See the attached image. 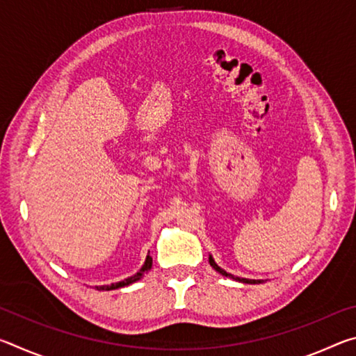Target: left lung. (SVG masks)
<instances>
[{
	"label": "left lung",
	"mask_w": 356,
	"mask_h": 356,
	"mask_svg": "<svg viewBox=\"0 0 356 356\" xmlns=\"http://www.w3.org/2000/svg\"><path fill=\"white\" fill-rule=\"evenodd\" d=\"M209 262H210V265H212V267L216 270V272H220L222 276H229V278H234V276H232L231 273H226L225 270L220 268L218 265L215 264V261L212 259V256L209 257ZM236 280H237V281H242V282H246V284H256V282H261V281H256V280H246V278H236Z\"/></svg>",
	"instance_id": "1"
}]
</instances>
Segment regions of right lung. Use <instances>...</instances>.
<instances>
[{
  "label": "right lung",
  "mask_w": 356,
  "mask_h": 356,
  "mask_svg": "<svg viewBox=\"0 0 356 356\" xmlns=\"http://www.w3.org/2000/svg\"><path fill=\"white\" fill-rule=\"evenodd\" d=\"M150 268H152V257L147 256V257H146V262H144V265H143V268H141L140 272H138L136 275L130 276V278L124 280V281L114 282V284H111V286H100V287H97V289H99V291H113V289H119V287L129 286V284H131V282H135V281H138V280H141V278H143V275L146 273V272H149Z\"/></svg>",
  "instance_id": "add662e5"
}]
</instances>
